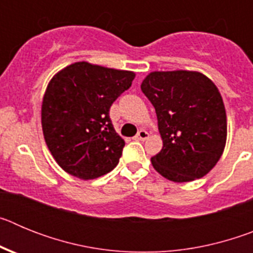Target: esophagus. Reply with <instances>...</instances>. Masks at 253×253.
Wrapping results in <instances>:
<instances>
[{
	"mask_svg": "<svg viewBox=\"0 0 253 253\" xmlns=\"http://www.w3.org/2000/svg\"><path fill=\"white\" fill-rule=\"evenodd\" d=\"M148 137H149L148 131L144 130V129H140V130L138 131L137 135H135V139H138V140H146Z\"/></svg>",
	"mask_w": 253,
	"mask_h": 253,
	"instance_id": "obj_1",
	"label": "esophagus"
}]
</instances>
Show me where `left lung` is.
Listing matches in <instances>:
<instances>
[{"mask_svg":"<svg viewBox=\"0 0 253 253\" xmlns=\"http://www.w3.org/2000/svg\"><path fill=\"white\" fill-rule=\"evenodd\" d=\"M156 109L163 147L151 158L173 182L202 178L222 157L227 115L211 80L195 71L151 72L140 84Z\"/></svg>","mask_w":253,"mask_h":253,"instance_id":"obj_1","label":"left lung"}]
</instances>
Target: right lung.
Instances as JSON below:
<instances>
[{"label": "right lung", "instance_id": "right-lung-1", "mask_svg": "<svg viewBox=\"0 0 253 253\" xmlns=\"http://www.w3.org/2000/svg\"><path fill=\"white\" fill-rule=\"evenodd\" d=\"M135 73L76 62L51 78L42 104L44 139L67 173L92 180L116 167L125 142L109 116Z\"/></svg>", "mask_w": 253, "mask_h": 253}]
</instances>
